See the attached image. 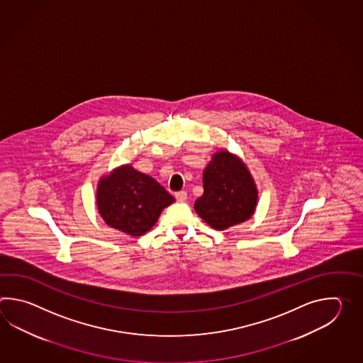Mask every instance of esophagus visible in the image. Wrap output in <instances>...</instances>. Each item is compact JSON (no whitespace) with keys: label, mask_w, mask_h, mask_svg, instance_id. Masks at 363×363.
<instances>
[{"label":"esophagus","mask_w":363,"mask_h":363,"mask_svg":"<svg viewBox=\"0 0 363 363\" xmlns=\"http://www.w3.org/2000/svg\"><path fill=\"white\" fill-rule=\"evenodd\" d=\"M175 199L178 201L186 200V192H184V191H180V192L175 193Z\"/></svg>","instance_id":"34e87169"}]
</instances>
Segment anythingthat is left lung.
<instances>
[{"mask_svg": "<svg viewBox=\"0 0 363 363\" xmlns=\"http://www.w3.org/2000/svg\"><path fill=\"white\" fill-rule=\"evenodd\" d=\"M203 193L194 210L219 231L242 223L255 214L258 191L247 164L228 150H219L203 170Z\"/></svg>", "mask_w": 363, "mask_h": 363, "instance_id": "8db88e82", "label": "left lung"}]
</instances>
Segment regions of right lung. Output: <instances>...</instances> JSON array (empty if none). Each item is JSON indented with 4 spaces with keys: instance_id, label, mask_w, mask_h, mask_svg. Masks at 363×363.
<instances>
[{
    "instance_id": "add662e5",
    "label": "right lung",
    "mask_w": 363,
    "mask_h": 363,
    "mask_svg": "<svg viewBox=\"0 0 363 363\" xmlns=\"http://www.w3.org/2000/svg\"><path fill=\"white\" fill-rule=\"evenodd\" d=\"M174 201L162 185L130 163L102 177L96 192V205L105 223L133 238L147 233Z\"/></svg>"
}]
</instances>
